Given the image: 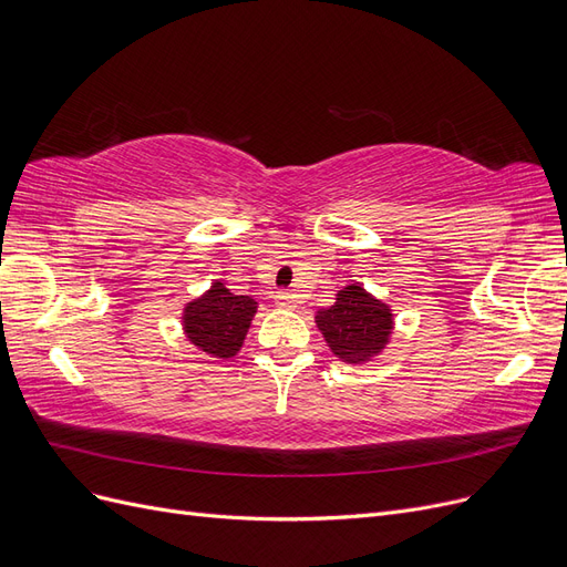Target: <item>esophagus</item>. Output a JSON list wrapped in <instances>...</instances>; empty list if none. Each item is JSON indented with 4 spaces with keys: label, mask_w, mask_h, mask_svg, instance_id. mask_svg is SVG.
Masks as SVG:
<instances>
[{
    "label": "esophagus",
    "mask_w": 567,
    "mask_h": 567,
    "mask_svg": "<svg viewBox=\"0 0 567 567\" xmlns=\"http://www.w3.org/2000/svg\"><path fill=\"white\" fill-rule=\"evenodd\" d=\"M274 300H277L279 307H293L296 305V296L288 293V290H279L277 298H274Z\"/></svg>",
    "instance_id": "34e87169"
}]
</instances>
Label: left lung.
Masks as SVG:
<instances>
[{
  "label": "left lung",
  "mask_w": 567,
  "mask_h": 567,
  "mask_svg": "<svg viewBox=\"0 0 567 567\" xmlns=\"http://www.w3.org/2000/svg\"><path fill=\"white\" fill-rule=\"evenodd\" d=\"M315 321L331 352L348 364L371 362L385 350L394 329L390 305L359 284L338 290L336 302L319 310Z\"/></svg>",
  "instance_id": "1"
}]
</instances>
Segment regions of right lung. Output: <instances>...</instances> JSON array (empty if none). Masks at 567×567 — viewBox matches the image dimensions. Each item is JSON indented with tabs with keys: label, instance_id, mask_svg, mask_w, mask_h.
<instances>
[{
	"label": "right lung",
	"instance_id": "right-lung-1",
	"mask_svg": "<svg viewBox=\"0 0 567 567\" xmlns=\"http://www.w3.org/2000/svg\"><path fill=\"white\" fill-rule=\"evenodd\" d=\"M257 302L250 296H234L215 281L205 293L186 302L182 326L192 346L215 359H229L241 350Z\"/></svg>",
	"mask_w": 567,
	"mask_h": 567
}]
</instances>
